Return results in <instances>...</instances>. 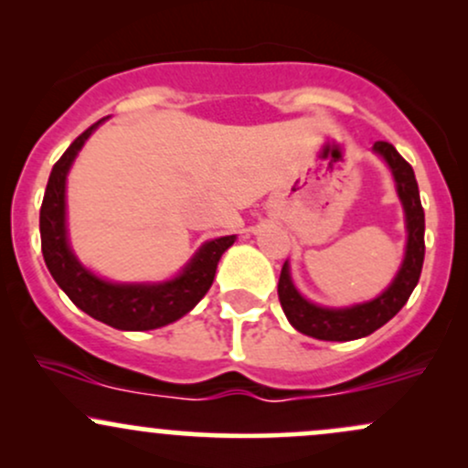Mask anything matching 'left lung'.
Listing matches in <instances>:
<instances>
[{"label":"left lung","mask_w":468,"mask_h":468,"mask_svg":"<svg viewBox=\"0 0 468 468\" xmlns=\"http://www.w3.org/2000/svg\"><path fill=\"white\" fill-rule=\"evenodd\" d=\"M373 153L387 162L395 179V191L404 208V226H407V249L399 271L395 273L393 282L378 297L353 306H322L306 300L295 289L291 280V266L284 261L277 284V295L284 309L286 320L292 328H297L304 335L326 342H348L359 337L371 335L379 326L387 324L398 311L407 304V300L418 286L420 273H422L424 261V208L420 202L418 182L410 164L395 151L393 144L376 142Z\"/></svg>","instance_id":"8db88e82"}]
</instances>
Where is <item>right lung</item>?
Instances as JSON below:
<instances>
[{"mask_svg":"<svg viewBox=\"0 0 468 468\" xmlns=\"http://www.w3.org/2000/svg\"><path fill=\"white\" fill-rule=\"evenodd\" d=\"M97 124L86 128L77 140L66 148L50 171L46 184L42 210H39V233H42V253L50 275L70 302L89 313L95 320L104 322L120 331H153L177 322L195 309L207 295L215 280L218 261L235 235L208 239L195 250L176 277L164 282H111L86 269L69 242L66 229V177L73 166L77 153L92 135Z\"/></svg>","mask_w":468,"mask_h":468,"instance_id":"add662e5","label":"right lung"}]
</instances>
